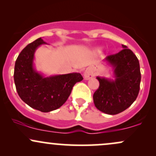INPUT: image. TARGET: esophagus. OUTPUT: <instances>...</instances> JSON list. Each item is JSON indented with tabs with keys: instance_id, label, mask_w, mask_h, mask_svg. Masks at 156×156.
Masks as SVG:
<instances>
[{
	"instance_id": "esophagus-1",
	"label": "esophagus",
	"mask_w": 156,
	"mask_h": 156,
	"mask_svg": "<svg viewBox=\"0 0 156 156\" xmlns=\"http://www.w3.org/2000/svg\"><path fill=\"white\" fill-rule=\"evenodd\" d=\"M94 76V72L92 68L88 67L83 72V78L85 80H89Z\"/></svg>"
}]
</instances>
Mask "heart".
<instances>
[{
	"instance_id": "heart-1",
	"label": "heart",
	"mask_w": 156,
	"mask_h": 156,
	"mask_svg": "<svg viewBox=\"0 0 156 156\" xmlns=\"http://www.w3.org/2000/svg\"><path fill=\"white\" fill-rule=\"evenodd\" d=\"M101 49H102L101 47H98V48H96V49H95V51H96V52H99V51L101 50Z\"/></svg>"
}]
</instances>
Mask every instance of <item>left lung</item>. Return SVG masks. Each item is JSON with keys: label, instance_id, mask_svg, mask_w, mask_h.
<instances>
[{"label": "left lung", "instance_id": "left-lung-1", "mask_svg": "<svg viewBox=\"0 0 156 156\" xmlns=\"http://www.w3.org/2000/svg\"><path fill=\"white\" fill-rule=\"evenodd\" d=\"M103 60L113 72V79L97 76L98 89L93 95L98 109L109 115H116L130 107L138 95L141 72L138 58L127 47Z\"/></svg>", "mask_w": 156, "mask_h": 156}]
</instances>
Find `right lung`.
<instances>
[{"label": "right lung", "mask_w": 156, "mask_h": 156, "mask_svg": "<svg viewBox=\"0 0 156 156\" xmlns=\"http://www.w3.org/2000/svg\"><path fill=\"white\" fill-rule=\"evenodd\" d=\"M43 44L41 37L28 44L15 61L14 81L18 95L32 108L43 112L58 109L66 101L73 87L83 80L78 73L46 76L35 69V53Z\"/></svg>", "instance_id": "right-lung-1"}]
</instances>
